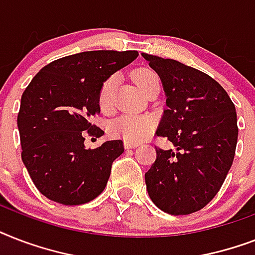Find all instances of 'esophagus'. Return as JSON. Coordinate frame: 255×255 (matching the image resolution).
Listing matches in <instances>:
<instances>
[{
	"mask_svg": "<svg viewBox=\"0 0 255 255\" xmlns=\"http://www.w3.org/2000/svg\"><path fill=\"white\" fill-rule=\"evenodd\" d=\"M137 145H139V143H135V141H129V140H126V141H124V147L127 148H136L137 147Z\"/></svg>",
	"mask_w": 255,
	"mask_h": 255,
	"instance_id": "34e87169",
	"label": "esophagus"
}]
</instances>
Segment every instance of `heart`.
I'll use <instances>...</instances> for the list:
<instances>
[{
  "mask_svg": "<svg viewBox=\"0 0 255 255\" xmlns=\"http://www.w3.org/2000/svg\"><path fill=\"white\" fill-rule=\"evenodd\" d=\"M136 85L139 86L140 90L145 92L159 82V77L155 71L149 69H139L133 75ZM118 77L111 75L107 78L100 87L99 91V106L102 110H108L112 104V95L115 90ZM155 127V122L151 116L137 115V114H124L118 116L108 126V129L112 135L120 136L129 141H140L151 135Z\"/></svg>",
  "mask_w": 255,
  "mask_h": 255,
  "instance_id": "heart-1",
  "label": "heart"
}]
</instances>
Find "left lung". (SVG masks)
<instances>
[{"instance_id":"1","label":"left lung","mask_w":255,"mask_h":255,"mask_svg":"<svg viewBox=\"0 0 255 255\" xmlns=\"http://www.w3.org/2000/svg\"><path fill=\"white\" fill-rule=\"evenodd\" d=\"M143 57L159 74L167 96L156 133L174 147H155V163L145 173L148 194L165 213H194L213 200L233 164L236 107L208 74L173 59L145 53Z\"/></svg>"}]
</instances>
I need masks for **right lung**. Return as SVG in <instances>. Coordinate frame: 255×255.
I'll return each mask as SVG.
<instances>
[{"label":"right lung","mask_w":255,"mask_h":255,"mask_svg":"<svg viewBox=\"0 0 255 255\" xmlns=\"http://www.w3.org/2000/svg\"><path fill=\"white\" fill-rule=\"evenodd\" d=\"M137 55L135 50H98L63 57L45 66L23 91L17 118L22 161L49 200L82 205L104 190L123 141L86 149L85 136L104 133L90 123L100 112V87Z\"/></svg>","instance_id":"right-lung-1"}]
</instances>
